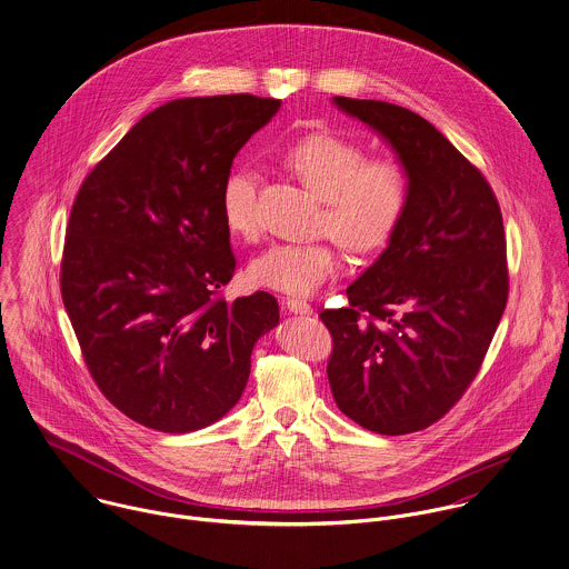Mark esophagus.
Listing matches in <instances>:
<instances>
[{"label": "esophagus", "instance_id": "34e87169", "mask_svg": "<svg viewBox=\"0 0 569 569\" xmlns=\"http://www.w3.org/2000/svg\"><path fill=\"white\" fill-rule=\"evenodd\" d=\"M283 306L292 312V315H312V306L308 301H301V299H286Z\"/></svg>", "mask_w": 569, "mask_h": 569}]
</instances>
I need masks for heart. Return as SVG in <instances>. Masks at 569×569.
I'll return each mask as SVG.
<instances>
[{
    "label": "heart",
    "mask_w": 569,
    "mask_h": 569,
    "mask_svg": "<svg viewBox=\"0 0 569 569\" xmlns=\"http://www.w3.org/2000/svg\"><path fill=\"white\" fill-rule=\"evenodd\" d=\"M283 166L322 200L318 229L331 233L351 253H373L388 244L401 224L410 179L390 157L367 159L362 143L318 132L295 141L283 152ZM227 229L242 238L259 236L257 172L238 166L220 191ZM340 253L331 238L316 242H277L247 268L253 286L283 295L308 297L340 270Z\"/></svg>",
    "instance_id": "heart-1"
}]
</instances>
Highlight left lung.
<instances>
[{
    "instance_id": "1",
    "label": "left lung",
    "mask_w": 569,
    "mask_h": 569,
    "mask_svg": "<svg viewBox=\"0 0 569 569\" xmlns=\"http://www.w3.org/2000/svg\"><path fill=\"white\" fill-rule=\"evenodd\" d=\"M333 104L379 132L410 179V200L386 251L322 310L327 378L338 408L362 428L423 430L478 376L505 315L508 268L498 198L421 116L379 100Z\"/></svg>"
}]
</instances>
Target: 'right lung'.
I'll return each mask as SVG.
<instances>
[{
    "label": "right lung",
    "instance_id": "obj_1",
    "mask_svg": "<svg viewBox=\"0 0 569 569\" xmlns=\"http://www.w3.org/2000/svg\"><path fill=\"white\" fill-rule=\"evenodd\" d=\"M281 100H172L128 130L73 200L61 295L84 365L128 419L186 435L242 397L254 342L277 327L268 292L224 301L236 272L220 191Z\"/></svg>",
    "mask_w": 569,
    "mask_h": 569
}]
</instances>
